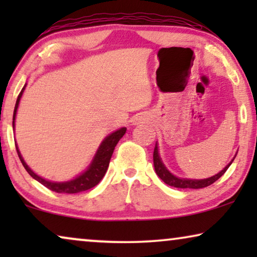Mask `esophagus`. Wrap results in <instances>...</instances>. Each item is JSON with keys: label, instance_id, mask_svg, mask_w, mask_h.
<instances>
[{"label": "esophagus", "instance_id": "1", "mask_svg": "<svg viewBox=\"0 0 257 257\" xmlns=\"http://www.w3.org/2000/svg\"><path fill=\"white\" fill-rule=\"evenodd\" d=\"M142 121H143V119H142V118H136V120L133 121V124L137 125V124H139V122H142Z\"/></svg>", "mask_w": 257, "mask_h": 257}]
</instances>
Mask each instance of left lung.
<instances>
[{
    "label": "left lung",
    "mask_w": 257,
    "mask_h": 257,
    "mask_svg": "<svg viewBox=\"0 0 257 257\" xmlns=\"http://www.w3.org/2000/svg\"><path fill=\"white\" fill-rule=\"evenodd\" d=\"M235 157H236V156H235ZM235 157H234V159H235ZM233 160H231L230 163L228 164L222 171L219 172V173L215 174V175H213V177L207 178V179H201V180H195V179L177 178L175 175L172 174L171 172L168 171L166 167H165L163 161H161V158L159 156V151H158L157 144H156V147H154V152H153V164H154V170H156L157 175L165 182V184L173 186V187H177V188H194V189H198V188L207 187V186L214 184V182H215L217 179H220L224 173H226V171L228 170V167L230 166L231 163H233Z\"/></svg>",
    "instance_id": "obj_1"
}]
</instances>
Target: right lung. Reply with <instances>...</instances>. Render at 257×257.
<instances>
[{"label":"right lung","mask_w":257,"mask_h":257,"mask_svg":"<svg viewBox=\"0 0 257 257\" xmlns=\"http://www.w3.org/2000/svg\"><path fill=\"white\" fill-rule=\"evenodd\" d=\"M24 89H26V85L21 91L19 97H17L16 100V105H15V110H14V115H13V128H15V117H16V112H17V107H19L21 97H22V93ZM126 132V127H121L114 131L113 133H111L110 136H107L103 142H101L99 149H98L96 156H94L92 163L90 164V166L87 170L82 173L78 177L72 179L70 181H64V182H55V181H49L45 180V179L38 177L36 173H34L33 171L30 170V167L26 164V161L23 160L22 156H21L19 147L15 144L16 146V151L17 154H19V158L21 160V163L26 168L28 173H29L31 177H33L35 180H37L38 182H41L42 185L45 186V187L51 189L56 193H66V194H73V193H79V192H84L87 191V189L94 187V186L99 184V181L103 179V177L106 173L108 164H110V159L112 157V153H113L114 147L117 145L119 140L122 138V136L125 135Z\"/></svg>","instance_id":"1"}]
</instances>
